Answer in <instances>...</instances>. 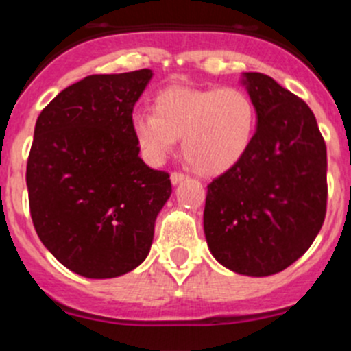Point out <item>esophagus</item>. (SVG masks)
Returning a JSON list of instances; mask_svg holds the SVG:
<instances>
[{"mask_svg": "<svg viewBox=\"0 0 351 351\" xmlns=\"http://www.w3.org/2000/svg\"><path fill=\"white\" fill-rule=\"evenodd\" d=\"M183 180H186V175H183V173H171L173 185H178V183H182Z\"/></svg>", "mask_w": 351, "mask_h": 351, "instance_id": "1", "label": "esophagus"}]
</instances>
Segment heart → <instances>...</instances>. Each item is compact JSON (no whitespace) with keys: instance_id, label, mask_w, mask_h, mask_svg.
<instances>
[{"instance_id":"b5f03b06","label":"heart","mask_w":351,"mask_h":351,"mask_svg":"<svg viewBox=\"0 0 351 351\" xmlns=\"http://www.w3.org/2000/svg\"><path fill=\"white\" fill-rule=\"evenodd\" d=\"M258 112L239 88L169 86L154 98V114L135 112L131 131L147 160L159 165L182 140L183 157L206 176L228 171L251 149Z\"/></svg>"}]
</instances>
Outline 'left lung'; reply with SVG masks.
<instances>
[{"instance_id": "left-lung-1", "label": "left lung", "mask_w": 351, "mask_h": 351, "mask_svg": "<svg viewBox=\"0 0 351 351\" xmlns=\"http://www.w3.org/2000/svg\"><path fill=\"white\" fill-rule=\"evenodd\" d=\"M241 83L256 106V133L241 162L208 185L204 234L218 263L267 277L303 256L322 228L327 150L301 98L260 72Z\"/></svg>"}]
</instances>
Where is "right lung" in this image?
I'll return each instance as SVG.
<instances>
[{
  "mask_svg": "<svg viewBox=\"0 0 351 351\" xmlns=\"http://www.w3.org/2000/svg\"><path fill=\"white\" fill-rule=\"evenodd\" d=\"M150 80V69L88 76L36 121L25 173L32 223L45 247L88 279L138 267L171 195L169 175L140 159L131 131Z\"/></svg>",
  "mask_w": 351,
  "mask_h": 351,
  "instance_id": "1",
  "label": "right lung"
}]
</instances>
